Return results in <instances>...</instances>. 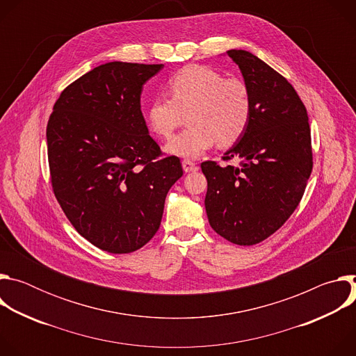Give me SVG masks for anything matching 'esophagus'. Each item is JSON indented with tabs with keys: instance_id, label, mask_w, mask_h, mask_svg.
<instances>
[{
	"instance_id": "esophagus-1",
	"label": "esophagus",
	"mask_w": 356,
	"mask_h": 356,
	"mask_svg": "<svg viewBox=\"0 0 356 356\" xmlns=\"http://www.w3.org/2000/svg\"><path fill=\"white\" fill-rule=\"evenodd\" d=\"M181 166H183V170L186 172V173H188V172H195L198 168H197V165L193 162V161H188V159H184L183 162H181Z\"/></svg>"
}]
</instances>
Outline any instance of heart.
Listing matches in <instances>:
<instances>
[{
    "label": "heart",
    "mask_w": 356,
    "mask_h": 356,
    "mask_svg": "<svg viewBox=\"0 0 356 356\" xmlns=\"http://www.w3.org/2000/svg\"><path fill=\"white\" fill-rule=\"evenodd\" d=\"M168 91L170 98L156 97L149 104L145 121L155 135L170 138L187 115L188 127L166 145L175 156L198 158L216 142L220 147H231L249 128L253 99L242 79L188 65L169 79Z\"/></svg>",
    "instance_id": "heart-1"
}]
</instances>
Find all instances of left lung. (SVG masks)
<instances>
[{"label": "left lung", "instance_id": "left-lung-1", "mask_svg": "<svg viewBox=\"0 0 356 356\" xmlns=\"http://www.w3.org/2000/svg\"><path fill=\"white\" fill-rule=\"evenodd\" d=\"M253 99L245 135L222 156L207 161L204 206L211 228L236 245H255L294 213L313 170L307 110L293 86L246 50H228Z\"/></svg>", "mask_w": 356, "mask_h": 356}]
</instances>
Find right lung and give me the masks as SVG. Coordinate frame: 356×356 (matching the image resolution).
<instances>
[{
	"mask_svg": "<svg viewBox=\"0 0 356 356\" xmlns=\"http://www.w3.org/2000/svg\"><path fill=\"white\" fill-rule=\"evenodd\" d=\"M162 67H94L62 91L47 121L55 197L76 231L110 253L154 238L168 191L183 176L180 159L163 156L140 111L142 87Z\"/></svg>",
	"mask_w": 356,
	"mask_h": 356,
	"instance_id": "1",
	"label": "right lung"
}]
</instances>
